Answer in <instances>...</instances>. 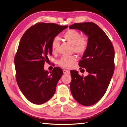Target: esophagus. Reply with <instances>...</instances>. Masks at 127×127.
Listing matches in <instances>:
<instances>
[{
	"label": "esophagus",
	"instance_id": "esophagus-1",
	"mask_svg": "<svg viewBox=\"0 0 127 127\" xmlns=\"http://www.w3.org/2000/svg\"><path fill=\"white\" fill-rule=\"evenodd\" d=\"M63 73L64 74H70V71L69 70H68L64 69V70H63Z\"/></svg>",
	"mask_w": 127,
	"mask_h": 127
}]
</instances>
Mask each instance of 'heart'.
<instances>
[{
	"label": "heart",
	"instance_id": "1",
	"mask_svg": "<svg viewBox=\"0 0 127 127\" xmlns=\"http://www.w3.org/2000/svg\"><path fill=\"white\" fill-rule=\"evenodd\" d=\"M66 41L72 45V51L77 54L84 53L88 46V39L86 36H81L79 31L75 29H69L63 34ZM60 44V39L55 37L51 42V50L53 53L57 52ZM76 58L74 56H63L57 62L58 65L64 68H70L76 62Z\"/></svg>",
	"mask_w": 127,
	"mask_h": 127
}]
</instances>
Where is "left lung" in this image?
<instances>
[{
  "label": "left lung",
  "mask_w": 127,
  "mask_h": 127,
  "mask_svg": "<svg viewBox=\"0 0 127 127\" xmlns=\"http://www.w3.org/2000/svg\"><path fill=\"white\" fill-rule=\"evenodd\" d=\"M69 28L80 30L88 36V47L79 65L89 74L83 77L77 71H70V87L79 104L91 106L101 99L108 88L115 69L114 48L107 35L94 23H76Z\"/></svg>",
  "instance_id": "8db88e82"
}]
</instances>
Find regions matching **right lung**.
<instances>
[{"mask_svg": "<svg viewBox=\"0 0 127 127\" xmlns=\"http://www.w3.org/2000/svg\"><path fill=\"white\" fill-rule=\"evenodd\" d=\"M68 27L37 23L21 37L15 57L16 79L21 91L32 103L44 104L55 93L63 70L55 67L49 72L44 70V64L52 55V39Z\"/></svg>", "mask_w": 127, "mask_h": 127, "instance_id": "right-lung-1", "label": "right lung"}]
</instances>
